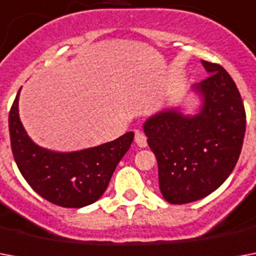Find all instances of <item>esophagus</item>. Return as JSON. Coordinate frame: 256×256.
Instances as JSON below:
<instances>
[{"instance_id": "1", "label": "esophagus", "mask_w": 256, "mask_h": 256, "mask_svg": "<svg viewBox=\"0 0 256 256\" xmlns=\"http://www.w3.org/2000/svg\"><path fill=\"white\" fill-rule=\"evenodd\" d=\"M136 144L140 148H146L148 146V138L142 132H136Z\"/></svg>"}]
</instances>
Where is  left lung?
<instances>
[{"instance_id":"left-lung-1","label":"left lung","mask_w":256,"mask_h":256,"mask_svg":"<svg viewBox=\"0 0 256 256\" xmlns=\"http://www.w3.org/2000/svg\"><path fill=\"white\" fill-rule=\"evenodd\" d=\"M202 65L210 76L191 88L200 100L199 112L164 108L144 124L160 192L172 204L210 195L230 176L242 152L246 112L238 88L220 65Z\"/></svg>"}]
</instances>
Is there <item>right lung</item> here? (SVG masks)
<instances>
[{"mask_svg": "<svg viewBox=\"0 0 256 256\" xmlns=\"http://www.w3.org/2000/svg\"><path fill=\"white\" fill-rule=\"evenodd\" d=\"M18 100L20 92L9 112L10 144L26 182L38 195L57 206L80 208L98 200L108 188L116 164L132 146L134 132L80 152L48 150L28 136L20 120Z\"/></svg>", "mask_w": 256, "mask_h": 256, "instance_id": "1", "label": "right lung"}]
</instances>
